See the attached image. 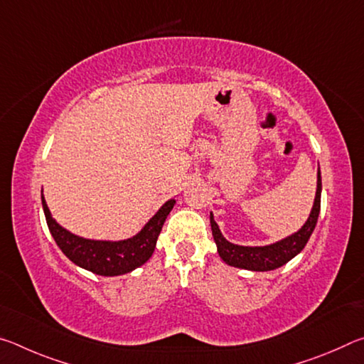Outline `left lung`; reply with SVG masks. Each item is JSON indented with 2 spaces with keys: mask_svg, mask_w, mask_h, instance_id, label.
<instances>
[{
  "mask_svg": "<svg viewBox=\"0 0 364 364\" xmlns=\"http://www.w3.org/2000/svg\"><path fill=\"white\" fill-rule=\"evenodd\" d=\"M319 207H321V171L318 168L316 175V194L313 200L311 212L304 225L297 231L289 234V236L279 239L273 244L267 245H239L230 242L223 236L220 226L213 218L210 212V226L212 234L217 244L218 255L226 264L234 268L249 269V271H271L282 267L287 262H291L295 255H299L310 239L313 230H315Z\"/></svg>",
  "mask_w": 364,
  "mask_h": 364,
  "instance_id": "1",
  "label": "left lung"
}]
</instances>
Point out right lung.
<instances>
[{
  "mask_svg": "<svg viewBox=\"0 0 364 364\" xmlns=\"http://www.w3.org/2000/svg\"><path fill=\"white\" fill-rule=\"evenodd\" d=\"M41 204L49 232L56 241L58 247L72 263L100 276H120L139 268L152 257L165 220L176 204V196L165 202L134 236L120 239V241L88 239L65 230L53 218L45 196H43V189Z\"/></svg>",
  "mask_w": 364,
  "mask_h": 364,
  "instance_id": "obj_1",
  "label": "right lung"
}]
</instances>
